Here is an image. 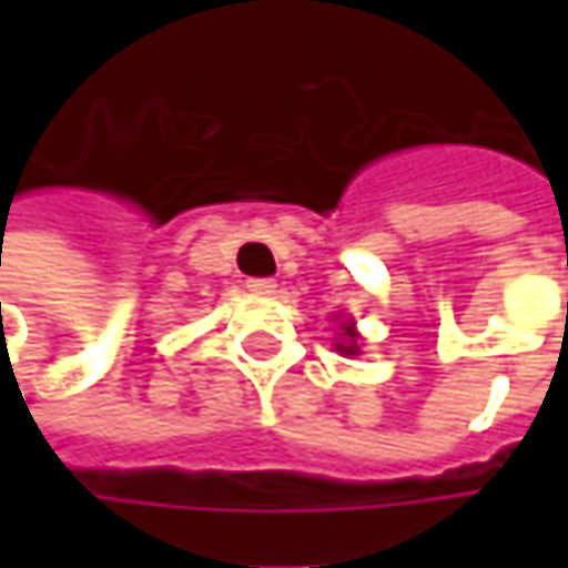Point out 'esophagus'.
<instances>
[{
  "label": "esophagus",
  "instance_id": "1",
  "mask_svg": "<svg viewBox=\"0 0 568 568\" xmlns=\"http://www.w3.org/2000/svg\"><path fill=\"white\" fill-rule=\"evenodd\" d=\"M246 287H250L252 294H272L274 281L272 277H250V281H246Z\"/></svg>",
  "mask_w": 568,
  "mask_h": 568
}]
</instances>
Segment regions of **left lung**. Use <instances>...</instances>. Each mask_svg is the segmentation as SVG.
I'll list each match as a JSON object with an SVG mask.
<instances>
[{"mask_svg": "<svg viewBox=\"0 0 568 568\" xmlns=\"http://www.w3.org/2000/svg\"><path fill=\"white\" fill-rule=\"evenodd\" d=\"M344 338H357V335H354V332H351V325H347V328H344ZM338 351H344V354H357V347H354V344H338Z\"/></svg>", "mask_w": 568, "mask_h": 568, "instance_id": "left-lung-1", "label": "left lung"}]
</instances>
